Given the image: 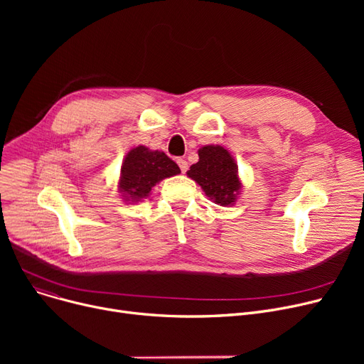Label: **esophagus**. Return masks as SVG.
<instances>
[{
    "label": "esophagus",
    "mask_w": 364,
    "mask_h": 364,
    "mask_svg": "<svg viewBox=\"0 0 364 364\" xmlns=\"http://www.w3.org/2000/svg\"><path fill=\"white\" fill-rule=\"evenodd\" d=\"M177 164H178V166H180V169H181V172H183V174H186V172H187V169H188V164H187V161L186 159H178L177 161Z\"/></svg>",
    "instance_id": "esophagus-1"
}]
</instances>
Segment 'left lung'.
<instances>
[{
	"label": "left lung",
	"mask_w": 364,
	"mask_h": 364,
	"mask_svg": "<svg viewBox=\"0 0 364 364\" xmlns=\"http://www.w3.org/2000/svg\"><path fill=\"white\" fill-rule=\"evenodd\" d=\"M199 162L187 171L205 195L221 206L233 205L242 188L237 177V165L233 156L221 146H203L199 149Z\"/></svg>",
	"instance_id": "obj_1"
}]
</instances>
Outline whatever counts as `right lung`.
I'll list each match as a JSON object with an SVG mask.
<instances>
[{"label": "right lung", "mask_w": 364, "mask_h": 364, "mask_svg": "<svg viewBox=\"0 0 364 364\" xmlns=\"http://www.w3.org/2000/svg\"><path fill=\"white\" fill-rule=\"evenodd\" d=\"M180 172L178 165L164 151L150 150L146 146L134 147L128 151L121 166L119 192L125 200L139 202L147 198L151 187L161 180Z\"/></svg>", "instance_id": "right-lung-1"}]
</instances>
